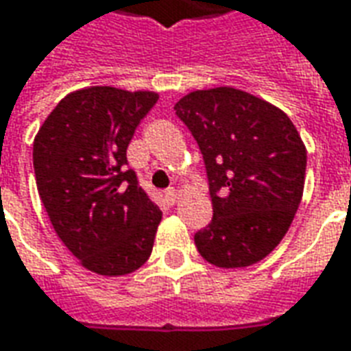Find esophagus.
I'll return each instance as SVG.
<instances>
[{
  "label": "esophagus",
  "mask_w": 351,
  "mask_h": 351,
  "mask_svg": "<svg viewBox=\"0 0 351 351\" xmlns=\"http://www.w3.org/2000/svg\"><path fill=\"white\" fill-rule=\"evenodd\" d=\"M176 199H178V193H176V190L165 191V201H167V205H175Z\"/></svg>",
  "instance_id": "obj_1"
}]
</instances>
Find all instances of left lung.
I'll return each mask as SVG.
<instances>
[{"label":"left lung","instance_id":"left-lung-1","mask_svg":"<svg viewBox=\"0 0 351 351\" xmlns=\"http://www.w3.org/2000/svg\"><path fill=\"white\" fill-rule=\"evenodd\" d=\"M206 165L213 221L195 233L208 263L241 269L259 263L286 237L299 208L306 146L289 116L254 93L218 86L176 101Z\"/></svg>","mask_w":351,"mask_h":351}]
</instances>
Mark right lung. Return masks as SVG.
I'll return each instance as SVG.
<instances>
[{"instance_id": "obj_1", "label": "right lung", "mask_w": 351, "mask_h": 351, "mask_svg": "<svg viewBox=\"0 0 351 351\" xmlns=\"http://www.w3.org/2000/svg\"><path fill=\"white\" fill-rule=\"evenodd\" d=\"M158 97L148 90L80 88L35 135V180L50 223L79 263L101 276L130 274L152 254L161 210L125 169V152Z\"/></svg>"}]
</instances>
